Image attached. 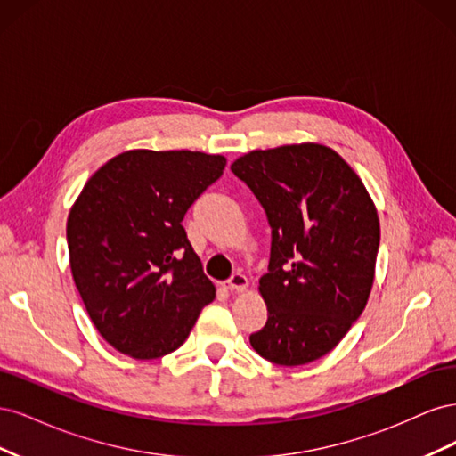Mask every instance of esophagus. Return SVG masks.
<instances>
[{"instance_id":"1","label":"esophagus","mask_w":456,"mask_h":456,"mask_svg":"<svg viewBox=\"0 0 456 456\" xmlns=\"http://www.w3.org/2000/svg\"><path fill=\"white\" fill-rule=\"evenodd\" d=\"M224 287L230 289V291H245L249 287V280L243 273H233L228 281H224Z\"/></svg>"}]
</instances>
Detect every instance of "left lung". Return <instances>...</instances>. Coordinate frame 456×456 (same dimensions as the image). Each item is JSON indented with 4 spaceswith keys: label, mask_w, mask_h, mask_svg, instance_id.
<instances>
[{
    "label": "left lung",
    "mask_w": 456,
    "mask_h": 456,
    "mask_svg": "<svg viewBox=\"0 0 456 456\" xmlns=\"http://www.w3.org/2000/svg\"><path fill=\"white\" fill-rule=\"evenodd\" d=\"M272 226L268 273L258 281L268 322L249 337L265 360H320L367 306L380 223L362 178L315 142L253 150L232 163Z\"/></svg>",
    "instance_id": "left-lung-1"
}]
</instances>
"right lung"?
Segmentation results:
<instances>
[{
  "label": "right lung",
  "instance_id": "obj_1",
  "mask_svg": "<svg viewBox=\"0 0 456 456\" xmlns=\"http://www.w3.org/2000/svg\"><path fill=\"white\" fill-rule=\"evenodd\" d=\"M226 167L224 156L129 150L86 183L66 223L77 291L101 337L134 360L188 338L215 285L183 218Z\"/></svg>",
  "mask_w": 456,
  "mask_h": 456
}]
</instances>
